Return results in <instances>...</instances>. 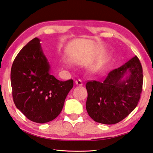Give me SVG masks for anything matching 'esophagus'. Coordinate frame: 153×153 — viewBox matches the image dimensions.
Masks as SVG:
<instances>
[{
  "mask_svg": "<svg viewBox=\"0 0 153 153\" xmlns=\"http://www.w3.org/2000/svg\"><path fill=\"white\" fill-rule=\"evenodd\" d=\"M75 83H76V85H78V86H82V81L80 79L76 80L75 81Z\"/></svg>",
  "mask_w": 153,
  "mask_h": 153,
  "instance_id": "esophagus-1",
  "label": "esophagus"
}]
</instances>
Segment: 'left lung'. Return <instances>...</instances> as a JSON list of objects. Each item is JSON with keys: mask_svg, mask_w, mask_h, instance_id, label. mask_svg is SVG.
I'll return each instance as SVG.
<instances>
[{"mask_svg": "<svg viewBox=\"0 0 153 153\" xmlns=\"http://www.w3.org/2000/svg\"><path fill=\"white\" fill-rule=\"evenodd\" d=\"M143 82V68L137 56L111 71L102 81H88L86 84L88 115L105 125L121 121L137 106Z\"/></svg>", "mask_w": 153, "mask_h": 153, "instance_id": "1", "label": "left lung"}]
</instances>
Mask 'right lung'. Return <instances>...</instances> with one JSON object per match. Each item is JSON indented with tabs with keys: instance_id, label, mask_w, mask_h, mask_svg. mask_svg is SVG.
Returning a JSON list of instances; mask_svg holds the SVG:
<instances>
[{
	"instance_id": "add662e5",
	"label": "right lung",
	"mask_w": 153,
	"mask_h": 153,
	"mask_svg": "<svg viewBox=\"0 0 153 153\" xmlns=\"http://www.w3.org/2000/svg\"><path fill=\"white\" fill-rule=\"evenodd\" d=\"M34 38L17 54L10 81L15 106L31 121L45 123L59 116L73 80L62 81L51 74V66Z\"/></svg>"
}]
</instances>
